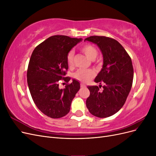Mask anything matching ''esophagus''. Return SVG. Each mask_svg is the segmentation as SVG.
Here are the masks:
<instances>
[{
    "label": "esophagus",
    "instance_id": "1",
    "mask_svg": "<svg viewBox=\"0 0 156 156\" xmlns=\"http://www.w3.org/2000/svg\"><path fill=\"white\" fill-rule=\"evenodd\" d=\"M85 87H86V85H85V84H83V83H81V88Z\"/></svg>",
    "mask_w": 156,
    "mask_h": 156
}]
</instances>
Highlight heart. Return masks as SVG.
<instances>
[{
	"label": "heart",
	"instance_id": "1",
	"mask_svg": "<svg viewBox=\"0 0 156 156\" xmlns=\"http://www.w3.org/2000/svg\"><path fill=\"white\" fill-rule=\"evenodd\" d=\"M81 51L90 60H94L98 54V50L95 47L90 44H86L84 45L81 48ZM73 56L74 53L73 51H71L66 56V61L67 64L69 66H71L73 62ZM94 76V72L92 69H79L77 72H75L73 77L81 82H88L89 81L93 78Z\"/></svg>",
	"mask_w": 156,
	"mask_h": 156
}]
</instances>
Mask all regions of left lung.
Wrapping results in <instances>:
<instances>
[{"label": "left lung", "instance_id": "1", "mask_svg": "<svg viewBox=\"0 0 156 156\" xmlns=\"http://www.w3.org/2000/svg\"><path fill=\"white\" fill-rule=\"evenodd\" d=\"M101 50L103 64L101 70L94 79L102 85L87 87L90 96L86 105L89 112L99 118L115 115L123 107L133 83V68L131 59L119 41L105 36L87 37Z\"/></svg>", "mask_w": 156, "mask_h": 156}]
</instances>
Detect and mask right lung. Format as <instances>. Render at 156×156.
<instances>
[{"instance_id": "1", "label": "right lung", "mask_w": 156, "mask_h": 156, "mask_svg": "<svg viewBox=\"0 0 156 156\" xmlns=\"http://www.w3.org/2000/svg\"><path fill=\"white\" fill-rule=\"evenodd\" d=\"M82 38L67 36L49 37L33 51L27 69V83L36 107L44 115L52 119H59L69 112L71 103L80 89L75 79L72 83L59 88L61 80L68 83L65 77L68 69V53Z\"/></svg>"}]
</instances>
